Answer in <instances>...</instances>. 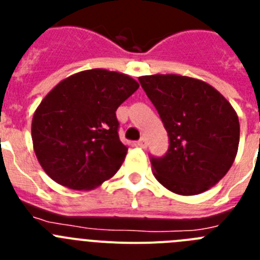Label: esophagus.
Segmentation results:
<instances>
[{"mask_svg": "<svg viewBox=\"0 0 260 260\" xmlns=\"http://www.w3.org/2000/svg\"><path fill=\"white\" fill-rule=\"evenodd\" d=\"M138 146L141 147V148H146L147 147V141L146 138H141L139 141H138Z\"/></svg>", "mask_w": 260, "mask_h": 260, "instance_id": "esophagus-1", "label": "esophagus"}]
</instances>
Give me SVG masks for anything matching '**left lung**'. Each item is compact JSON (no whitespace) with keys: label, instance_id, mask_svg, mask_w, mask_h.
<instances>
[{"label":"left lung","instance_id":"obj_1","mask_svg":"<svg viewBox=\"0 0 260 260\" xmlns=\"http://www.w3.org/2000/svg\"><path fill=\"white\" fill-rule=\"evenodd\" d=\"M169 137L162 157H151L153 176L178 195H197L221 180L240 143L231 103L203 80L177 74L139 77Z\"/></svg>","mask_w":260,"mask_h":260}]
</instances>
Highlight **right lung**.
Segmentation results:
<instances>
[{
	"label": "right lung",
	"mask_w": 260,
	"mask_h": 260,
	"mask_svg": "<svg viewBox=\"0 0 260 260\" xmlns=\"http://www.w3.org/2000/svg\"><path fill=\"white\" fill-rule=\"evenodd\" d=\"M139 88L117 71L92 69L61 80L32 118L34 151L45 173L73 190H92L122 165L116 110Z\"/></svg>",
	"instance_id": "obj_1"
}]
</instances>
